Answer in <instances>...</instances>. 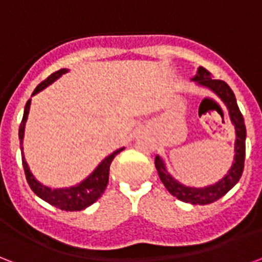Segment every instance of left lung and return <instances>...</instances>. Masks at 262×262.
<instances>
[{
  "mask_svg": "<svg viewBox=\"0 0 262 262\" xmlns=\"http://www.w3.org/2000/svg\"><path fill=\"white\" fill-rule=\"evenodd\" d=\"M192 80L198 82L199 85L207 86L208 90H211L227 105L229 117H231L232 124L235 125L236 131L235 161L232 164L231 170L228 171L227 176L224 177L221 181H218L217 184L210 185V186H206V188H190V186H185V185L180 184L178 181L174 180L168 174V171L164 166V161L161 160L160 156H156V159H155V166H156V170L159 172L161 182L164 184L166 189L172 196H176L177 199H180L185 203L210 204L218 200V199H221L225 193H228L241 180L242 172H243V168H245L246 125L245 119H243L241 110H239V106L236 103L235 94H233L231 86L228 85L227 82L213 78L211 73L202 68V66L198 69V73Z\"/></svg>",
  "mask_w": 262,
  "mask_h": 262,
  "instance_id": "8db88e82",
  "label": "left lung"
}]
</instances>
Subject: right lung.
I'll list each match as a JSON object with an SVG mask.
<instances>
[{
	"mask_svg": "<svg viewBox=\"0 0 262 262\" xmlns=\"http://www.w3.org/2000/svg\"><path fill=\"white\" fill-rule=\"evenodd\" d=\"M68 73V69H60L58 72L52 73L49 77H47L42 82H40L37 88L33 92V95H35L37 92H40L44 90L45 86H48L49 84L59 78L62 74ZM30 110V99L27 101L26 106H25V113H23V119H21L20 127H19V139H20V145L23 143V137H25V125H26L27 115ZM21 149V163H23V170L26 174V180L30 185L31 190L34 192L38 198L45 200L47 203L52 204L56 208L60 210H66V211H80L84 210L88 206H91L101 198L102 193L105 192L107 182H109V170L112 161L116 157V155H119L123 149H119L113 152L110 156H107L105 160L102 161L99 166L96 167L95 171L92 172L91 176L82 181L81 184L72 186V188H66V189H51L48 186L40 184L38 181L35 180L33 174L30 172V168L27 166L26 160H25V155H23V146Z\"/></svg>",
	"mask_w": 262,
	"mask_h": 262,
	"instance_id": "add662e5",
	"label": "right lung"
}]
</instances>
